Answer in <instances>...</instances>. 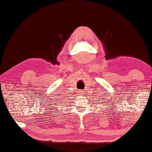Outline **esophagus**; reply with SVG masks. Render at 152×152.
<instances>
[{
    "label": "esophagus",
    "mask_w": 152,
    "mask_h": 152,
    "mask_svg": "<svg viewBox=\"0 0 152 152\" xmlns=\"http://www.w3.org/2000/svg\"><path fill=\"white\" fill-rule=\"evenodd\" d=\"M82 92H83V91H80V92H79V93H80V94H83V93Z\"/></svg>",
    "instance_id": "34e87169"
}]
</instances>
